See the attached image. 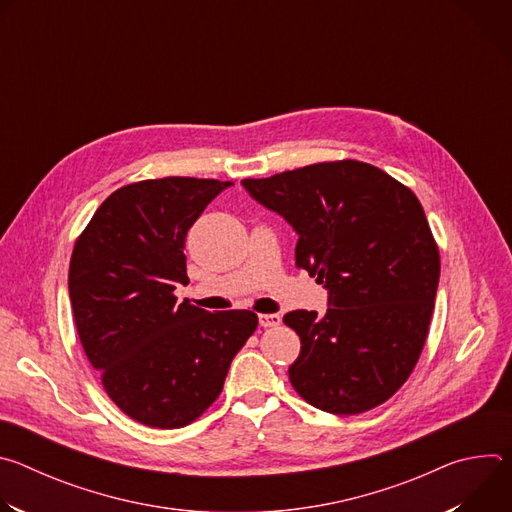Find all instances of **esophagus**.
<instances>
[{
	"instance_id": "esophagus-1",
	"label": "esophagus",
	"mask_w": 512,
	"mask_h": 512,
	"mask_svg": "<svg viewBox=\"0 0 512 512\" xmlns=\"http://www.w3.org/2000/svg\"><path fill=\"white\" fill-rule=\"evenodd\" d=\"M279 322H281L279 314H259V324L263 328H275L279 326Z\"/></svg>"
}]
</instances>
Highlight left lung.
I'll use <instances>...</instances> for the list:
<instances>
[{
    "mask_svg": "<svg viewBox=\"0 0 512 512\" xmlns=\"http://www.w3.org/2000/svg\"><path fill=\"white\" fill-rule=\"evenodd\" d=\"M241 184L294 227L296 265L328 289L324 316H283L302 340L291 385L334 415L391 399L419 360L440 281V251L417 196L356 160Z\"/></svg>",
    "mask_w": 512,
    "mask_h": 512,
    "instance_id": "1",
    "label": "left lung"
}]
</instances>
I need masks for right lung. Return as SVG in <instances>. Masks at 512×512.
<instances>
[{"label": "right lung", "mask_w": 512, "mask_h": 512, "mask_svg": "<svg viewBox=\"0 0 512 512\" xmlns=\"http://www.w3.org/2000/svg\"><path fill=\"white\" fill-rule=\"evenodd\" d=\"M233 182L170 176L115 190L75 243L68 294L77 332L111 401L131 419L176 429L221 395L257 314L178 304L184 243Z\"/></svg>", "instance_id": "obj_1"}]
</instances>
